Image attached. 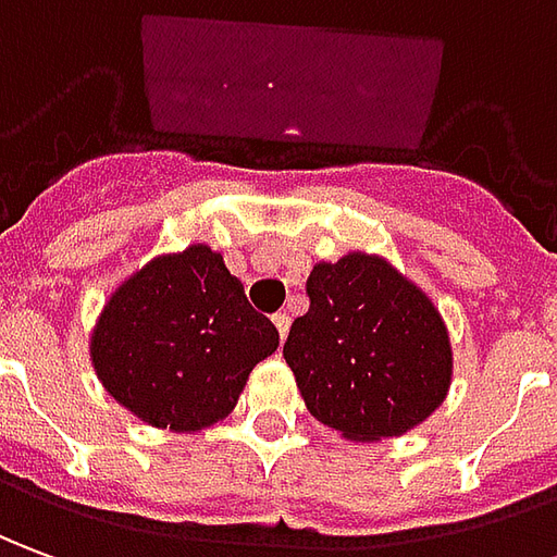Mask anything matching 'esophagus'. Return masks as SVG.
Returning <instances> with one entry per match:
<instances>
[{"mask_svg":"<svg viewBox=\"0 0 557 557\" xmlns=\"http://www.w3.org/2000/svg\"><path fill=\"white\" fill-rule=\"evenodd\" d=\"M272 324L278 327V336L285 339L287 330H290V315H287V312H275V315H272Z\"/></svg>","mask_w":557,"mask_h":557,"instance_id":"34e87169","label":"esophagus"}]
</instances>
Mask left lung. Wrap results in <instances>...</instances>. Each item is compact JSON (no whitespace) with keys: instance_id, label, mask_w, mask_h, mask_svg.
Returning <instances> with one entry per match:
<instances>
[{"instance_id":"left-lung-1","label":"left lung","mask_w":557,"mask_h":557,"mask_svg":"<svg viewBox=\"0 0 557 557\" xmlns=\"http://www.w3.org/2000/svg\"><path fill=\"white\" fill-rule=\"evenodd\" d=\"M306 290L285 360L321 424L348 443H382L443 406L455 370L446 321L388 257L318 260Z\"/></svg>"}]
</instances>
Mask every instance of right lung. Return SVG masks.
Segmentation results:
<instances>
[{
	"instance_id": "add662e5",
	"label": "right lung",
	"mask_w": 557,
	"mask_h": 557,
	"mask_svg": "<svg viewBox=\"0 0 557 557\" xmlns=\"http://www.w3.org/2000/svg\"><path fill=\"white\" fill-rule=\"evenodd\" d=\"M275 348L278 330L206 242L129 272L90 330L102 388L148 428L172 433L224 421Z\"/></svg>"
}]
</instances>
